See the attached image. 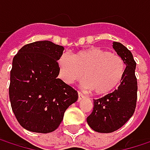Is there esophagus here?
<instances>
[{
	"mask_svg": "<svg viewBox=\"0 0 150 150\" xmlns=\"http://www.w3.org/2000/svg\"><path fill=\"white\" fill-rule=\"evenodd\" d=\"M85 98V96L84 95H82L81 92H78V102H81L82 99H84Z\"/></svg>",
	"mask_w": 150,
	"mask_h": 150,
	"instance_id": "esophagus-1",
	"label": "esophagus"
}]
</instances>
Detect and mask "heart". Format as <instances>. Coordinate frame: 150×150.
I'll return each instance as SVG.
<instances>
[{
  "instance_id": "heart-1",
  "label": "heart",
  "mask_w": 150,
  "mask_h": 150,
  "mask_svg": "<svg viewBox=\"0 0 150 150\" xmlns=\"http://www.w3.org/2000/svg\"><path fill=\"white\" fill-rule=\"evenodd\" d=\"M59 77L72 84L83 77L85 88L96 95L114 91L121 83L126 70L124 60L118 54L99 47L81 50L73 54H62L57 61Z\"/></svg>"
}]
</instances>
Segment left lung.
<instances>
[{
    "mask_svg": "<svg viewBox=\"0 0 150 150\" xmlns=\"http://www.w3.org/2000/svg\"><path fill=\"white\" fill-rule=\"evenodd\" d=\"M113 48L124 60L126 70L117 89L94 100V108L87 122L93 130L99 133H111L122 127L133 115L136 105V63L133 54L120 42H114Z\"/></svg>",
    "mask_w": 150,
    "mask_h": 150,
    "instance_id": "8db88e82",
    "label": "left lung"
}]
</instances>
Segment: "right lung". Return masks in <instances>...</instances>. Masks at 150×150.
Wrapping results in <instances>:
<instances>
[{
	"mask_svg": "<svg viewBox=\"0 0 150 150\" xmlns=\"http://www.w3.org/2000/svg\"><path fill=\"white\" fill-rule=\"evenodd\" d=\"M63 50L48 41L35 42L23 46L13 59L9 99L17 121L28 131H54L78 99L77 91L58 78Z\"/></svg>",
	"mask_w": 150,
	"mask_h": 150,
	"instance_id": "add662e5",
	"label": "right lung"
}]
</instances>
